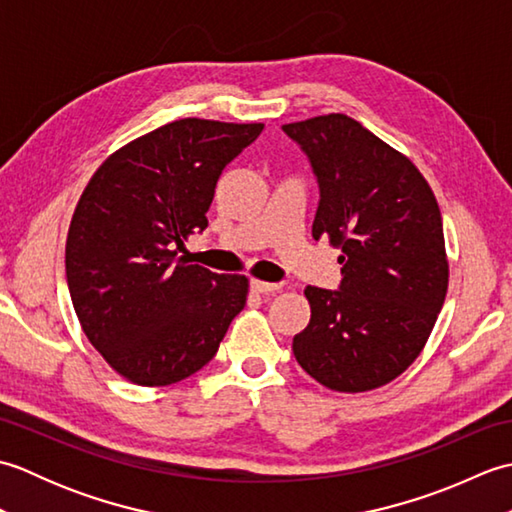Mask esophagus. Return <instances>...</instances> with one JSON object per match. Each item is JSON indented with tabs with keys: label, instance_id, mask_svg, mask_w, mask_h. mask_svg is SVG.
I'll return each mask as SVG.
<instances>
[{
	"label": "esophagus",
	"instance_id": "34e87169",
	"mask_svg": "<svg viewBox=\"0 0 512 512\" xmlns=\"http://www.w3.org/2000/svg\"><path fill=\"white\" fill-rule=\"evenodd\" d=\"M279 288H281L279 284H268V281H259V279L250 281V290L259 292V295H273V292H277Z\"/></svg>",
	"mask_w": 512,
	"mask_h": 512
}]
</instances>
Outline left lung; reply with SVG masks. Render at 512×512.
<instances>
[{
    "label": "left lung",
    "instance_id": "left-lung-1",
    "mask_svg": "<svg viewBox=\"0 0 512 512\" xmlns=\"http://www.w3.org/2000/svg\"><path fill=\"white\" fill-rule=\"evenodd\" d=\"M319 182L312 237L341 248V288L308 286L297 363L323 387L358 394L416 361L442 310L449 259L442 215L413 162L345 114L284 125Z\"/></svg>",
    "mask_w": 512,
    "mask_h": 512
}]
</instances>
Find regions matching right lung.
Wrapping results in <instances>:
<instances>
[{
    "label": "right lung",
    "mask_w": 512,
    "mask_h": 512,
    "mask_svg": "<svg viewBox=\"0 0 512 512\" xmlns=\"http://www.w3.org/2000/svg\"><path fill=\"white\" fill-rule=\"evenodd\" d=\"M264 123L180 118L116 149L76 204L65 275L90 343L143 387L180 383L215 356L248 279L176 257L204 231L224 167Z\"/></svg>",
    "instance_id": "1"
}]
</instances>
